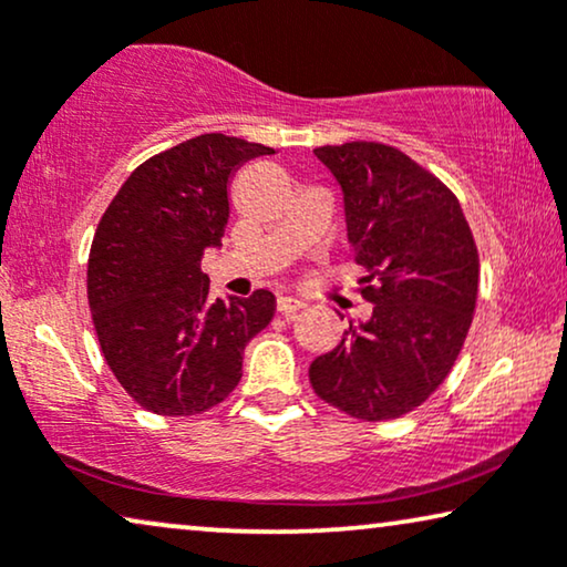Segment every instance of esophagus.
I'll use <instances>...</instances> for the list:
<instances>
[{
    "instance_id": "1",
    "label": "esophagus",
    "mask_w": 567,
    "mask_h": 567,
    "mask_svg": "<svg viewBox=\"0 0 567 567\" xmlns=\"http://www.w3.org/2000/svg\"><path fill=\"white\" fill-rule=\"evenodd\" d=\"M301 307H305V301L297 299V297H278V301H276V309L281 315H286V317H291L293 312H299Z\"/></svg>"
}]
</instances>
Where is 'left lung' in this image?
Wrapping results in <instances>:
<instances>
[{
  "mask_svg": "<svg viewBox=\"0 0 567 567\" xmlns=\"http://www.w3.org/2000/svg\"><path fill=\"white\" fill-rule=\"evenodd\" d=\"M343 193L348 243L369 270L371 317L317 355L309 382L332 408L390 421L436 392L452 371L477 299V247L460 200L408 154L377 142L320 146Z\"/></svg>",
  "mask_w": 567,
  "mask_h": 567,
  "instance_id": "1",
  "label": "left lung"
}]
</instances>
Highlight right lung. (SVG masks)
I'll return each instance as SVG.
<instances>
[{"mask_svg":"<svg viewBox=\"0 0 567 567\" xmlns=\"http://www.w3.org/2000/svg\"><path fill=\"white\" fill-rule=\"evenodd\" d=\"M274 154L204 134L138 165L92 239L87 299L100 348L123 390L157 415H198L243 379V351L270 322L276 297L212 299L200 270L229 221V183Z\"/></svg>","mask_w":567,"mask_h":567,"instance_id":"right-lung-1","label":"right lung"}]
</instances>
